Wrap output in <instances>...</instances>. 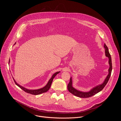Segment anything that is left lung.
<instances>
[{
	"label": "left lung",
	"instance_id": "left-lung-1",
	"mask_svg": "<svg viewBox=\"0 0 121 121\" xmlns=\"http://www.w3.org/2000/svg\"><path fill=\"white\" fill-rule=\"evenodd\" d=\"M104 47L105 49V55L107 57L109 58V63L110 65V68L109 69V74L105 78L104 81L103 82V83L99 85V86H96V87H94L93 88L92 90H91L89 92H82L78 91L75 89H74L72 87V78L71 77L70 78V81L69 83L67 85V89L68 91H69L71 93L73 94L74 95L80 97V98H89L91 97H92V96L95 95L96 94L98 93L101 91L103 90V89L105 87V86L107 84V82H108V80L110 78L112 71V58L111 55L109 52V50L105 44H104Z\"/></svg>",
	"mask_w": 121,
	"mask_h": 121
}]
</instances>
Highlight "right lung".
I'll return each instance as SVG.
<instances>
[{"label": "right lung", "instance_id": "right-lung-1", "mask_svg": "<svg viewBox=\"0 0 121 121\" xmlns=\"http://www.w3.org/2000/svg\"><path fill=\"white\" fill-rule=\"evenodd\" d=\"M60 72H57L56 73H55L53 76L52 77V78L50 79V80H49L48 83L47 84V85L45 86V87H44L43 88H41V89H38V90H28V89H27L23 87H22V86H20V85H19L18 84H17L16 83V82L15 81V80L13 78V80L16 84V85H17V86H18V87H19L21 89H22L23 91H24L25 92L28 93H30V94H32V95H39V94H42L43 93H44V92H47L50 88V87L51 86V84H52V83L53 82V79L54 78L56 77V76Z\"/></svg>", "mask_w": 121, "mask_h": 121}]
</instances>
